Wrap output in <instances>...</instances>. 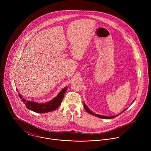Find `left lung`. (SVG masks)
I'll return each mask as SVG.
<instances>
[{
	"instance_id": "obj_1",
	"label": "left lung",
	"mask_w": 151,
	"mask_h": 151,
	"mask_svg": "<svg viewBox=\"0 0 151 151\" xmlns=\"http://www.w3.org/2000/svg\"><path fill=\"white\" fill-rule=\"evenodd\" d=\"M134 101H133V102H134ZM83 106H84V108H85V111H87L88 113H89L90 114H91V115H93V116H97V117H99V118H102V119H112V118H115V117H116V116H118L119 115H115V116H104V115H99V114H94V113H93L92 111H91L89 109H88V107L86 106V104H85V103H83ZM127 109H125V110H124L121 114H122V112H124Z\"/></svg>"
}]
</instances>
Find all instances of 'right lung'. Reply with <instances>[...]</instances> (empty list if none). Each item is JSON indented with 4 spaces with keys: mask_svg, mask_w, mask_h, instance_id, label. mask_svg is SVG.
I'll return each mask as SVG.
<instances>
[{
    "mask_svg": "<svg viewBox=\"0 0 151 151\" xmlns=\"http://www.w3.org/2000/svg\"><path fill=\"white\" fill-rule=\"evenodd\" d=\"M67 91V87L64 88L52 100L44 103H39L35 101H30L26 100L20 94H19V98L26 105V107L35 112L44 114L49 112H52L56 110L61 104V103L64 97V94Z\"/></svg>",
    "mask_w": 151,
    "mask_h": 151,
    "instance_id": "add662e5",
    "label": "right lung"
}]
</instances>
